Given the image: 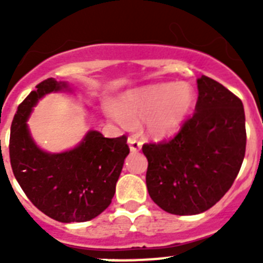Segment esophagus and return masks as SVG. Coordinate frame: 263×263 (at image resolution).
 <instances>
[{"instance_id":"obj_1","label":"esophagus","mask_w":263,"mask_h":263,"mask_svg":"<svg viewBox=\"0 0 263 263\" xmlns=\"http://www.w3.org/2000/svg\"><path fill=\"white\" fill-rule=\"evenodd\" d=\"M127 143H129L130 152L132 153L139 152V150H141V147H142V143L139 142L137 138H134V137H130V138L127 139Z\"/></svg>"}]
</instances>
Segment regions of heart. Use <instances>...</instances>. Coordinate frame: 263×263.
I'll use <instances>...</instances> for the list:
<instances>
[{
  "instance_id": "1",
  "label": "heart",
  "mask_w": 263,
  "mask_h": 263,
  "mask_svg": "<svg viewBox=\"0 0 263 263\" xmlns=\"http://www.w3.org/2000/svg\"><path fill=\"white\" fill-rule=\"evenodd\" d=\"M196 104V92L187 83H160L132 90L120 104H109L106 115L124 127L145 121L146 134L167 139L183 129Z\"/></svg>"
}]
</instances>
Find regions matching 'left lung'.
Masks as SVG:
<instances>
[{"label": "left lung", "mask_w": 263, "mask_h": 263, "mask_svg": "<svg viewBox=\"0 0 263 263\" xmlns=\"http://www.w3.org/2000/svg\"><path fill=\"white\" fill-rule=\"evenodd\" d=\"M195 113L168 142L143 145L146 185L158 206L179 216L215 205L232 187L245 157L242 101L206 76L197 79Z\"/></svg>", "instance_id": "obj_1"}]
</instances>
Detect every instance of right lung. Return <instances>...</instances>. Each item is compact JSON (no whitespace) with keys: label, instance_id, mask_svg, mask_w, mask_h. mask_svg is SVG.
I'll list each match as a JSON object with an SVG mask.
<instances>
[{"label":"right lung","instance_id":"add662e5","mask_svg":"<svg viewBox=\"0 0 263 263\" xmlns=\"http://www.w3.org/2000/svg\"><path fill=\"white\" fill-rule=\"evenodd\" d=\"M72 92L66 81L50 78L23 100L11 122V168L34 205L60 222H84L109 206L129 146L125 136L105 138L89 130L80 143L63 153L42 150L30 133L27 120L42 97Z\"/></svg>","mask_w":263,"mask_h":263}]
</instances>
